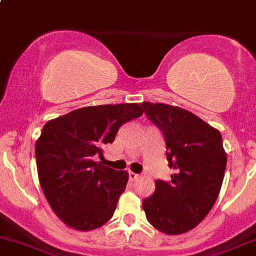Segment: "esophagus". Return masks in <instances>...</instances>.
I'll list each match as a JSON object with an SVG mask.
<instances>
[{
	"label": "esophagus",
	"mask_w": 256,
	"mask_h": 256,
	"mask_svg": "<svg viewBox=\"0 0 256 256\" xmlns=\"http://www.w3.org/2000/svg\"><path fill=\"white\" fill-rule=\"evenodd\" d=\"M128 175H129V180H130V181H136V180H138V178H139L138 174L132 172V171H129Z\"/></svg>",
	"instance_id": "obj_1"
}]
</instances>
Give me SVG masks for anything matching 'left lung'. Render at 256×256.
<instances>
[{
	"mask_svg": "<svg viewBox=\"0 0 256 256\" xmlns=\"http://www.w3.org/2000/svg\"><path fill=\"white\" fill-rule=\"evenodd\" d=\"M162 133L170 181H155L143 200L148 222L165 234L185 233L204 220L217 201L226 165L220 132L188 110L164 104H142Z\"/></svg>",
	"mask_w": 256,
	"mask_h": 256,
	"instance_id": "obj_1",
	"label": "left lung"
}]
</instances>
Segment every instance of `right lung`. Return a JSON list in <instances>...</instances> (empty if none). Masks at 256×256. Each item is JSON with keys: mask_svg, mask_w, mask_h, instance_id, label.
I'll list each match as a JSON object with an SVG mask.
<instances>
[{"mask_svg": "<svg viewBox=\"0 0 256 256\" xmlns=\"http://www.w3.org/2000/svg\"><path fill=\"white\" fill-rule=\"evenodd\" d=\"M143 114L136 104L84 107L46 123L36 143L42 190L55 214L71 228L92 230L108 222L128 182L94 156L118 129Z\"/></svg>", "mask_w": 256, "mask_h": 256, "instance_id": "add662e5", "label": "right lung"}]
</instances>
